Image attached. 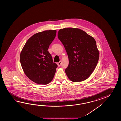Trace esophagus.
I'll use <instances>...</instances> for the list:
<instances>
[{
	"label": "esophagus",
	"mask_w": 121,
	"mask_h": 121,
	"mask_svg": "<svg viewBox=\"0 0 121 121\" xmlns=\"http://www.w3.org/2000/svg\"><path fill=\"white\" fill-rule=\"evenodd\" d=\"M61 64V62L60 61L59 62H58L57 63V65H58V67H60V65Z\"/></svg>",
	"instance_id": "34e87169"
}]
</instances>
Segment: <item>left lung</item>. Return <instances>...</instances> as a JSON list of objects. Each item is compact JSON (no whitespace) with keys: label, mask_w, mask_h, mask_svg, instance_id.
I'll return each mask as SVG.
<instances>
[{"label":"left lung","mask_w":121,"mask_h":121,"mask_svg":"<svg viewBox=\"0 0 121 121\" xmlns=\"http://www.w3.org/2000/svg\"><path fill=\"white\" fill-rule=\"evenodd\" d=\"M57 36L63 44L69 59L65 70L69 80L79 82L87 79L96 66L99 52L93 37L79 28H62Z\"/></svg>","instance_id":"1"}]
</instances>
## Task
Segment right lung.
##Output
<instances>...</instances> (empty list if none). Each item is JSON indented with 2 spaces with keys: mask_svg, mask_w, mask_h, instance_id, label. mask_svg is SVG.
Returning <instances> with one entry per match:
<instances>
[{
  "mask_svg": "<svg viewBox=\"0 0 121 121\" xmlns=\"http://www.w3.org/2000/svg\"><path fill=\"white\" fill-rule=\"evenodd\" d=\"M57 31L47 30L35 34L28 39L20 53V60L26 76L37 84L52 81L57 67L48 51Z\"/></svg>",
  "mask_w": 121,
  "mask_h": 121,
  "instance_id": "1",
  "label": "right lung"
}]
</instances>
